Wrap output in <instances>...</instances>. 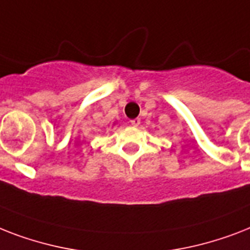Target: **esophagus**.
<instances>
[{
    "instance_id": "34e87169",
    "label": "esophagus",
    "mask_w": 250,
    "mask_h": 250,
    "mask_svg": "<svg viewBox=\"0 0 250 250\" xmlns=\"http://www.w3.org/2000/svg\"><path fill=\"white\" fill-rule=\"evenodd\" d=\"M140 119H139V118H135V119H131V121H129V123H131V125H133V127H137V125H140Z\"/></svg>"
}]
</instances>
